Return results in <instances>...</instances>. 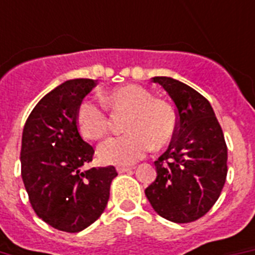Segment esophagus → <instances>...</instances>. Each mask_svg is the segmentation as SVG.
Listing matches in <instances>:
<instances>
[{
  "label": "esophagus",
  "instance_id": "obj_1",
  "mask_svg": "<svg viewBox=\"0 0 255 255\" xmlns=\"http://www.w3.org/2000/svg\"><path fill=\"white\" fill-rule=\"evenodd\" d=\"M116 170H118L119 173H126V172H129V170H132V168H129V167H116Z\"/></svg>",
  "mask_w": 255,
  "mask_h": 255
}]
</instances>
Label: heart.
I'll return each mask as SVG.
<instances>
[{
	"label": "heart",
	"instance_id": "obj_1",
	"mask_svg": "<svg viewBox=\"0 0 255 255\" xmlns=\"http://www.w3.org/2000/svg\"><path fill=\"white\" fill-rule=\"evenodd\" d=\"M102 102L112 114H126V135L104 141L98 157L104 164L127 165L151 151L164 148L173 140L177 119L173 110L163 99L153 98L147 88L126 85L104 92ZM77 124L82 136L100 140L110 131L107 112L94 102L85 100L77 111Z\"/></svg>",
	"mask_w": 255,
	"mask_h": 255
}]
</instances>
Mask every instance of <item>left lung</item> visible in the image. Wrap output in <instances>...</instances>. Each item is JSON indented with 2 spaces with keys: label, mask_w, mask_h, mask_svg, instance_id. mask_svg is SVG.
<instances>
[{
  "label": "left lung",
  "mask_w": 255,
  "mask_h": 255,
  "mask_svg": "<svg viewBox=\"0 0 255 255\" xmlns=\"http://www.w3.org/2000/svg\"><path fill=\"white\" fill-rule=\"evenodd\" d=\"M173 100L177 131L155 161L157 177L145 189L155 212L186 224L205 216L221 194L228 174V147L208 99L173 78L155 77Z\"/></svg>",
  "instance_id": "8db88e82"
}]
</instances>
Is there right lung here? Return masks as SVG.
Here are the masks:
<instances>
[{"instance_id":"add662e5","label":"right lung","mask_w":255,"mask_h":255,"mask_svg":"<svg viewBox=\"0 0 255 255\" xmlns=\"http://www.w3.org/2000/svg\"><path fill=\"white\" fill-rule=\"evenodd\" d=\"M92 79L66 81L42 98L22 133L21 176L29 201L54 229L78 233L107 206L115 167L91 168L94 148L82 139L77 111L95 87Z\"/></svg>"}]
</instances>
